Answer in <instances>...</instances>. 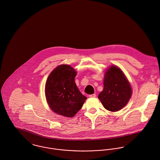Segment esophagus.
<instances>
[{
  "label": "esophagus",
  "instance_id": "1",
  "mask_svg": "<svg viewBox=\"0 0 160 160\" xmlns=\"http://www.w3.org/2000/svg\"><path fill=\"white\" fill-rule=\"evenodd\" d=\"M89 97L90 98H95L96 97V94H92V95H90Z\"/></svg>",
  "mask_w": 160,
  "mask_h": 160
}]
</instances>
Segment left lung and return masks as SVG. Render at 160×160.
<instances>
[{
    "label": "left lung",
    "mask_w": 160,
    "mask_h": 160,
    "mask_svg": "<svg viewBox=\"0 0 160 160\" xmlns=\"http://www.w3.org/2000/svg\"><path fill=\"white\" fill-rule=\"evenodd\" d=\"M104 89L98 98L104 108L116 112L128 104L132 96V88L122 71L117 66L112 65L106 71Z\"/></svg>",
    "instance_id": "left-lung-1"
}]
</instances>
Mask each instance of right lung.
Segmentation results:
<instances>
[{
	"mask_svg": "<svg viewBox=\"0 0 160 160\" xmlns=\"http://www.w3.org/2000/svg\"><path fill=\"white\" fill-rule=\"evenodd\" d=\"M76 75L70 65H60L51 72L46 83L45 95L50 108L65 117H73L87 99L76 85Z\"/></svg>",
	"mask_w": 160,
	"mask_h": 160,
	"instance_id": "right-lung-1",
	"label": "right lung"
}]
</instances>
